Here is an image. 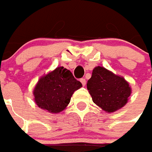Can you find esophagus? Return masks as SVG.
Wrapping results in <instances>:
<instances>
[{"label": "esophagus", "instance_id": "esophagus-1", "mask_svg": "<svg viewBox=\"0 0 152 152\" xmlns=\"http://www.w3.org/2000/svg\"><path fill=\"white\" fill-rule=\"evenodd\" d=\"M80 82H81V84H82L83 86H86V79H85V78H81V79H80Z\"/></svg>", "mask_w": 152, "mask_h": 152}]
</instances>
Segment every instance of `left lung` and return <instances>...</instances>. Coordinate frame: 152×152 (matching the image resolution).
Returning <instances> with one entry per match:
<instances>
[{"instance_id": "obj_1", "label": "left lung", "mask_w": 152, "mask_h": 152, "mask_svg": "<svg viewBox=\"0 0 152 152\" xmlns=\"http://www.w3.org/2000/svg\"><path fill=\"white\" fill-rule=\"evenodd\" d=\"M87 89L94 103L102 110L114 112L123 107L131 94V89L123 77L115 75L102 66L93 70Z\"/></svg>"}]
</instances>
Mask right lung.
<instances>
[{
	"instance_id": "obj_1",
	"label": "right lung",
	"mask_w": 152,
	"mask_h": 152,
	"mask_svg": "<svg viewBox=\"0 0 152 152\" xmlns=\"http://www.w3.org/2000/svg\"><path fill=\"white\" fill-rule=\"evenodd\" d=\"M82 84L63 66L41 77L34 89L35 102L51 113L62 112L68 105L73 93Z\"/></svg>"
}]
</instances>
